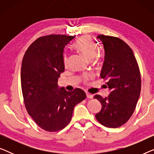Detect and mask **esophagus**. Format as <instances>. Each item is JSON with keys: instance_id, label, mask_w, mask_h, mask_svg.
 Returning a JSON list of instances; mask_svg holds the SVG:
<instances>
[{"instance_id": "esophagus-1", "label": "esophagus", "mask_w": 154, "mask_h": 154, "mask_svg": "<svg viewBox=\"0 0 154 154\" xmlns=\"http://www.w3.org/2000/svg\"><path fill=\"white\" fill-rule=\"evenodd\" d=\"M86 96H87V97L89 98V99L93 98V95H92V94H90V93H86Z\"/></svg>"}]
</instances>
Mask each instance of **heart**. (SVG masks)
Wrapping results in <instances>:
<instances>
[{
    "label": "heart",
    "instance_id": "1",
    "mask_svg": "<svg viewBox=\"0 0 154 154\" xmlns=\"http://www.w3.org/2000/svg\"><path fill=\"white\" fill-rule=\"evenodd\" d=\"M74 48L89 60H93L100 50L98 45L88 35H84L80 38L79 41L75 43ZM64 62L65 64L67 63L66 57L64 58Z\"/></svg>",
    "mask_w": 154,
    "mask_h": 154
}]
</instances>
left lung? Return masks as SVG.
<instances>
[{
    "label": "left lung",
    "mask_w": 154,
    "mask_h": 154,
    "mask_svg": "<svg viewBox=\"0 0 154 154\" xmlns=\"http://www.w3.org/2000/svg\"><path fill=\"white\" fill-rule=\"evenodd\" d=\"M104 48L100 77L107 81L109 94L94 97L102 104L95 118L102 125L116 128L125 124L133 113L141 91L140 69L129 45L119 38L100 35Z\"/></svg>",
    "instance_id": "1"
}]
</instances>
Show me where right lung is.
I'll return each mask as SVG.
<instances>
[{"label": "right lung", "mask_w": 154, "mask_h": 154, "mask_svg": "<svg viewBox=\"0 0 154 154\" xmlns=\"http://www.w3.org/2000/svg\"><path fill=\"white\" fill-rule=\"evenodd\" d=\"M74 38L41 37L29 46L23 57L21 85L25 106L37 125L48 132L64 129L71 121L74 106L86 97L81 89L68 92L57 83L65 69L64 48Z\"/></svg>", "instance_id": "obj_1"}]
</instances>
